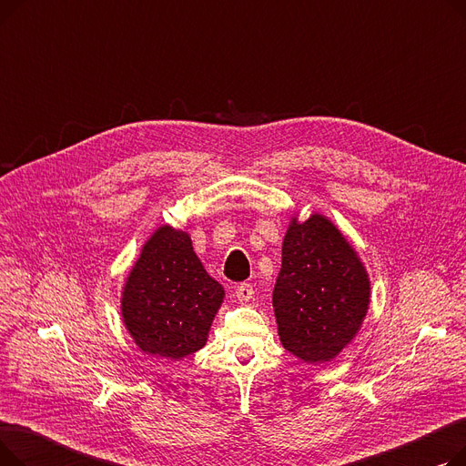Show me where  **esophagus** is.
Instances as JSON below:
<instances>
[{"label":"esophagus","mask_w":466,"mask_h":466,"mask_svg":"<svg viewBox=\"0 0 466 466\" xmlns=\"http://www.w3.org/2000/svg\"><path fill=\"white\" fill-rule=\"evenodd\" d=\"M236 297L238 300L243 304V302H249L253 299V285L251 283H239L236 287Z\"/></svg>","instance_id":"1"}]
</instances>
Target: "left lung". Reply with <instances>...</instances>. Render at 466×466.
<instances>
[{
    "instance_id": "obj_1",
    "label": "left lung",
    "mask_w": 466,
    "mask_h": 466,
    "mask_svg": "<svg viewBox=\"0 0 466 466\" xmlns=\"http://www.w3.org/2000/svg\"><path fill=\"white\" fill-rule=\"evenodd\" d=\"M279 339L304 362L344 350L370 304V281L350 241L323 215L292 218L274 287Z\"/></svg>"
}]
</instances>
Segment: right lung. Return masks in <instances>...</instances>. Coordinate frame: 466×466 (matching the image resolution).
<instances>
[{"label": "right lung", "mask_w": 466, "mask_h": 466, "mask_svg": "<svg viewBox=\"0 0 466 466\" xmlns=\"http://www.w3.org/2000/svg\"><path fill=\"white\" fill-rule=\"evenodd\" d=\"M225 290L208 276L187 232L160 227L122 292V317L147 355L183 359L202 350Z\"/></svg>", "instance_id": "1"}]
</instances>
